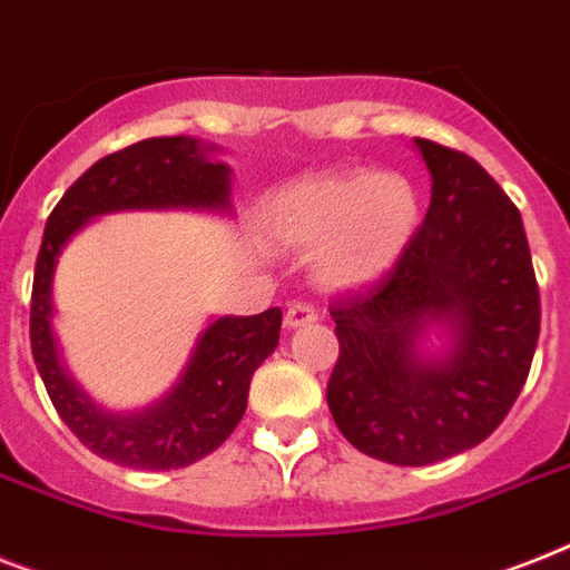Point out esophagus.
<instances>
[{
	"instance_id": "esophagus-1",
	"label": "esophagus",
	"mask_w": 570,
	"mask_h": 570,
	"mask_svg": "<svg viewBox=\"0 0 570 570\" xmlns=\"http://www.w3.org/2000/svg\"><path fill=\"white\" fill-rule=\"evenodd\" d=\"M316 318H318L316 307H313V304H304V301H298V304H289L284 322H286V327H289V331H298V327L313 325Z\"/></svg>"
}]
</instances>
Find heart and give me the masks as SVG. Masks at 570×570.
I'll return each mask as SVG.
<instances>
[{"mask_svg": "<svg viewBox=\"0 0 570 570\" xmlns=\"http://www.w3.org/2000/svg\"><path fill=\"white\" fill-rule=\"evenodd\" d=\"M272 225L284 243L316 252V275L360 289L395 269L419 228V196L397 173L342 169L286 187Z\"/></svg>", "mask_w": 570, "mask_h": 570, "instance_id": "b5f03b06", "label": "heart"}]
</instances>
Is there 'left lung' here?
<instances>
[{"label": "left lung", "mask_w": 570, "mask_h": 570, "mask_svg": "<svg viewBox=\"0 0 570 570\" xmlns=\"http://www.w3.org/2000/svg\"><path fill=\"white\" fill-rule=\"evenodd\" d=\"M413 146L430 173L419 234L390 275L331 307V415L357 451L392 465L480 445L524 386L541 322L510 196L474 157L421 137Z\"/></svg>", "instance_id": "1"}]
</instances>
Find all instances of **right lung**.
I'll return each instance as SVG.
<instances>
[{
    "mask_svg": "<svg viewBox=\"0 0 570 570\" xmlns=\"http://www.w3.org/2000/svg\"><path fill=\"white\" fill-rule=\"evenodd\" d=\"M198 137H151L101 157L63 193L43 230L31 289V354L55 410L81 445L125 469L169 471L213 453L243 419L254 372L277 348L281 307L210 318L164 395L137 410L96 404L63 365L52 286L60 252L105 213H234L230 166Z\"/></svg>",
    "mask_w": 570,
    "mask_h": 570,
    "instance_id": "right-lung-1",
    "label": "right lung"
}]
</instances>
